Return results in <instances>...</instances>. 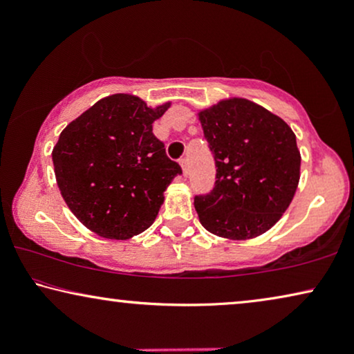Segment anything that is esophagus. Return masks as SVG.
Masks as SVG:
<instances>
[{"mask_svg": "<svg viewBox=\"0 0 354 354\" xmlns=\"http://www.w3.org/2000/svg\"><path fill=\"white\" fill-rule=\"evenodd\" d=\"M180 166H182L183 176H187V174H188V161H187V158H182L180 159Z\"/></svg>", "mask_w": 354, "mask_h": 354, "instance_id": "34e87169", "label": "esophagus"}]
</instances>
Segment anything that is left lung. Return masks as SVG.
Returning <instances> with one entry per match:
<instances>
[{"label": "left lung", "mask_w": 354, "mask_h": 354, "mask_svg": "<svg viewBox=\"0 0 354 354\" xmlns=\"http://www.w3.org/2000/svg\"><path fill=\"white\" fill-rule=\"evenodd\" d=\"M198 119L217 167L212 192L195 196L201 225L227 240L263 235L298 188L301 154L293 130L245 98L221 100Z\"/></svg>", "instance_id": "1"}]
</instances>
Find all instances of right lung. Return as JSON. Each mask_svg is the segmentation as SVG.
<instances>
[{"label":"right lung","mask_w":354,"mask_h":354,"mask_svg":"<svg viewBox=\"0 0 354 354\" xmlns=\"http://www.w3.org/2000/svg\"><path fill=\"white\" fill-rule=\"evenodd\" d=\"M169 108L171 101L149 108L138 96L115 93L61 132L51 154L57 187L96 235L127 240L156 219L167 185L182 174L153 133Z\"/></svg>","instance_id":"1"}]
</instances>
